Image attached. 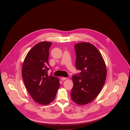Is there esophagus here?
Wrapping results in <instances>:
<instances>
[{
  "label": "esophagus",
  "instance_id": "34e87169",
  "mask_svg": "<svg viewBox=\"0 0 130 130\" xmlns=\"http://www.w3.org/2000/svg\"><path fill=\"white\" fill-rule=\"evenodd\" d=\"M61 80H62V81H64V80H66V79H67V78H65V77H61Z\"/></svg>",
  "mask_w": 130,
  "mask_h": 130
}]
</instances>
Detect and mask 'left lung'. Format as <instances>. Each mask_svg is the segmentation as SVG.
Segmentation results:
<instances>
[{
    "instance_id": "1",
    "label": "left lung",
    "mask_w": 130,
    "mask_h": 130,
    "mask_svg": "<svg viewBox=\"0 0 130 130\" xmlns=\"http://www.w3.org/2000/svg\"><path fill=\"white\" fill-rule=\"evenodd\" d=\"M76 67L81 72L73 75L71 91L72 100L78 105L93 101L101 91L106 80L105 62L98 49L87 42L75 45Z\"/></svg>"
}]
</instances>
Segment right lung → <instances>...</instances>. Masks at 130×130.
<instances>
[{
  "label": "right lung",
  "mask_w": 130,
  "mask_h": 130,
  "mask_svg": "<svg viewBox=\"0 0 130 130\" xmlns=\"http://www.w3.org/2000/svg\"><path fill=\"white\" fill-rule=\"evenodd\" d=\"M51 45L48 42L36 44L27 53L22 66V77L28 92L34 101L42 105L52 102L60 87L59 79L47 73Z\"/></svg>",
  "instance_id": "1"
}]
</instances>
